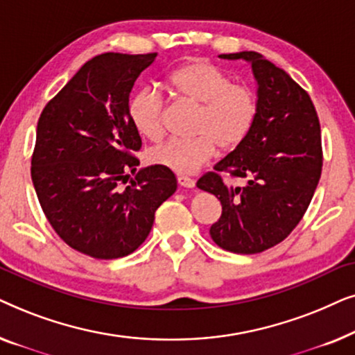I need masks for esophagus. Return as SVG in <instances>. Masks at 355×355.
<instances>
[{"label":"esophagus","instance_id":"34e87169","mask_svg":"<svg viewBox=\"0 0 355 355\" xmlns=\"http://www.w3.org/2000/svg\"><path fill=\"white\" fill-rule=\"evenodd\" d=\"M178 182H179V186L186 187V189L196 187V181H193V179L189 178V176H178Z\"/></svg>","mask_w":355,"mask_h":355}]
</instances>
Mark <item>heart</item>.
Segmentation results:
<instances>
[{
  "instance_id": "obj_1",
  "label": "heart",
  "mask_w": 355,
  "mask_h": 355,
  "mask_svg": "<svg viewBox=\"0 0 355 355\" xmlns=\"http://www.w3.org/2000/svg\"><path fill=\"white\" fill-rule=\"evenodd\" d=\"M169 87L179 100L200 106L196 139H171L153 150L148 159L179 174L196 173L216 152L234 150L247 139L257 118V96L249 87L232 84L226 72L205 61L187 62L169 76ZM129 118L142 137L158 142L164 134V100L153 89H144L129 101Z\"/></svg>"
}]
</instances>
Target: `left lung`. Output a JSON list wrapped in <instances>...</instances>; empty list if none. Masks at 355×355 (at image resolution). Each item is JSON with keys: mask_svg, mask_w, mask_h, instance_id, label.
I'll list each match as a JSON object with an SVG mask.
<instances>
[{"mask_svg": "<svg viewBox=\"0 0 355 355\" xmlns=\"http://www.w3.org/2000/svg\"><path fill=\"white\" fill-rule=\"evenodd\" d=\"M252 66L257 118L239 147L215 164L197 187L221 202L210 227L216 245L232 254H260L279 244L302 220L322 174V135L307 92L288 72L257 51L220 55ZM221 173L242 177L244 188L226 187Z\"/></svg>", "mask_w": 355, "mask_h": 355, "instance_id": "1", "label": "left lung"}]
</instances>
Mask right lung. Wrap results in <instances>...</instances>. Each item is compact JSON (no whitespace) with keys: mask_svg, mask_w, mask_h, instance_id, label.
I'll use <instances>...</instances> for the list:
<instances>
[{"mask_svg":"<svg viewBox=\"0 0 355 355\" xmlns=\"http://www.w3.org/2000/svg\"><path fill=\"white\" fill-rule=\"evenodd\" d=\"M157 53L92 58L48 101L37 124L32 182L58 236L100 260L125 257L147 239L155 211L176 192L171 169L142 168L125 189L142 140L129 94Z\"/></svg>","mask_w":355,"mask_h":355,"instance_id":"obj_1","label":"right lung"}]
</instances>
